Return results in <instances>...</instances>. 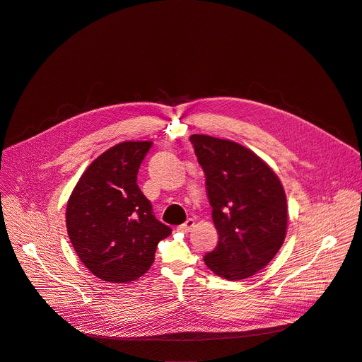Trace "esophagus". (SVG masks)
Wrapping results in <instances>:
<instances>
[{
    "label": "esophagus",
    "mask_w": 362,
    "mask_h": 362,
    "mask_svg": "<svg viewBox=\"0 0 362 362\" xmlns=\"http://www.w3.org/2000/svg\"><path fill=\"white\" fill-rule=\"evenodd\" d=\"M194 226V220L193 218H187L183 224H180V226H177V230L179 231H182V233H187V231H190L192 230V227Z\"/></svg>",
    "instance_id": "1"
}]
</instances>
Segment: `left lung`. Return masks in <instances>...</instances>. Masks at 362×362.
Segmentation results:
<instances>
[{
  "instance_id": "1",
  "label": "left lung",
  "mask_w": 362,
  "mask_h": 362,
  "mask_svg": "<svg viewBox=\"0 0 362 362\" xmlns=\"http://www.w3.org/2000/svg\"><path fill=\"white\" fill-rule=\"evenodd\" d=\"M218 234L203 259L218 277L237 281L263 270L287 233V199L274 170L253 151L228 139L192 135Z\"/></svg>"
}]
</instances>
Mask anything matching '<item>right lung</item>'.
<instances>
[{"instance_id": "obj_1", "label": "right lung", "mask_w": 362, "mask_h": 362, "mask_svg": "<svg viewBox=\"0 0 362 362\" xmlns=\"http://www.w3.org/2000/svg\"><path fill=\"white\" fill-rule=\"evenodd\" d=\"M149 141L117 144L82 173L66 204V230L83 266L102 281L129 283L153 264L172 228L155 218L136 180Z\"/></svg>"}]
</instances>
